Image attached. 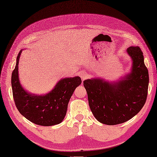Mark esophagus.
I'll use <instances>...</instances> for the list:
<instances>
[{
    "label": "esophagus",
    "mask_w": 157,
    "mask_h": 157,
    "mask_svg": "<svg viewBox=\"0 0 157 157\" xmlns=\"http://www.w3.org/2000/svg\"><path fill=\"white\" fill-rule=\"evenodd\" d=\"M80 76H81V78L83 80L86 79L88 78V77H89V75H88V74L87 73H82L81 74H80Z\"/></svg>",
    "instance_id": "1"
}]
</instances>
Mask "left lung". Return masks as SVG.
<instances>
[{"label": "left lung", "mask_w": 157, "mask_h": 157, "mask_svg": "<svg viewBox=\"0 0 157 157\" xmlns=\"http://www.w3.org/2000/svg\"><path fill=\"white\" fill-rule=\"evenodd\" d=\"M132 59L131 73L117 83L101 79L83 81L91 111L100 123L114 125L127 121L142 109L146 102L149 82L144 56L138 46L127 48Z\"/></svg>", "instance_id": "8db88e82"}]
</instances>
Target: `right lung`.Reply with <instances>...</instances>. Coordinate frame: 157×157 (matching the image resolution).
I'll return each mask as SVG.
<instances>
[{"mask_svg":"<svg viewBox=\"0 0 157 157\" xmlns=\"http://www.w3.org/2000/svg\"><path fill=\"white\" fill-rule=\"evenodd\" d=\"M12 73L11 85L14 101L18 111L30 121L42 126H52L61 123L66 114L68 102L75 89L82 83L78 76L63 78L54 89L45 95H35L23 89L18 79V62Z\"/></svg>","mask_w":157,"mask_h":157,"instance_id":"right-lung-1","label":"right lung"}]
</instances>
